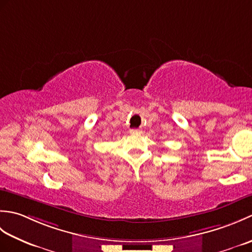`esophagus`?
<instances>
[{
    "label": "esophagus",
    "mask_w": 252,
    "mask_h": 252,
    "mask_svg": "<svg viewBox=\"0 0 252 252\" xmlns=\"http://www.w3.org/2000/svg\"><path fill=\"white\" fill-rule=\"evenodd\" d=\"M130 133L131 134H141L142 131L140 129H132L130 130Z\"/></svg>",
    "instance_id": "34e87169"
}]
</instances>
